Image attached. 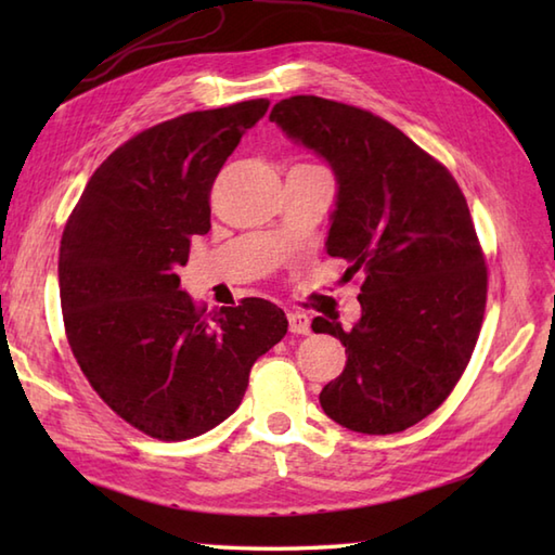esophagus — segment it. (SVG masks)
I'll list each match as a JSON object with an SVG mask.
<instances>
[{
  "label": "esophagus",
  "mask_w": 555,
  "mask_h": 555,
  "mask_svg": "<svg viewBox=\"0 0 555 555\" xmlns=\"http://www.w3.org/2000/svg\"><path fill=\"white\" fill-rule=\"evenodd\" d=\"M291 334H310V317L302 312H288Z\"/></svg>",
  "instance_id": "obj_1"
}]
</instances>
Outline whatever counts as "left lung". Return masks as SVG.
I'll return each mask as SVG.
<instances>
[{"instance_id":"obj_1","label":"left lung","mask_w":555,"mask_h":555,"mask_svg":"<svg viewBox=\"0 0 555 555\" xmlns=\"http://www.w3.org/2000/svg\"><path fill=\"white\" fill-rule=\"evenodd\" d=\"M336 176L326 253L362 271L352 328L314 317L346 346L322 410L360 434H396L439 408L463 376L487 308V267L455 179L396 126L334 100L298 95L269 114Z\"/></svg>"}]
</instances>
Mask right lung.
Masks as SVG:
<instances>
[{"instance_id":"right-lung-1","label":"right lung","mask_w":555,"mask_h":555,"mask_svg":"<svg viewBox=\"0 0 555 555\" xmlns=\"http://www.w3.org/2000/svg\"><path fill=\"white\" fill-rule=\"evenodd\" d=\"M267 100L191 112L138 133L100 164L59 247L64 326L90 386L159 441L215 429L241 405L253 364L288 332L274 302L205 314L179 269L209 231V191Z\"/></svg>"}]
</instances>
